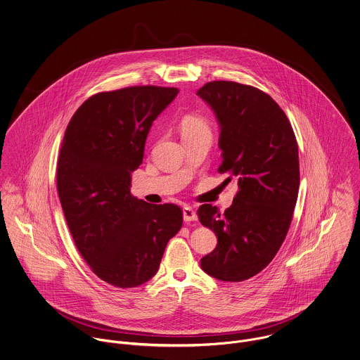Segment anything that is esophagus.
Listing matches in <instances>:
<instances>
[{
    "label": "esophagus",
    "mask_w": 360,
    "mask_h": 360,
    "mask_svg": "<svg viewBox=\"0 0 360 360\" xmlns=\"http://www.w3.org/2000/svg\"><path fill=\"white\" fill-rule=\"evenodd\" d=\"M198 219V215H196V211L192 208V207H184V221L185 222H193Z\"/></svg>",
    "instance_id": "34e87169"
}]
</instances>
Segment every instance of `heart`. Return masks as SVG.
I'll return each instance as SVG.
<instances>
[{
  "instance_id": "b5f03b06",
  "label": "heart",
  "mask_w": 360,
  "mask_h": 360,
  "mask_svg": "<svg viewBox=\"0 0 360 360\" xmlns=\"http://www.w3.org/2000/svg\"><path fill=\"white\" fill-rule=\"evenodd\" d=\"M181 132H182V138L200 135V134L211 135V127L208 121L200 116H186L181 121Z\"/></svg>"
}]
</instances>
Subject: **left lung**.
<instances>
[{"label":"left lung","instance_id":"left-lung-1","mask_svg":"<svg viewBox=\"0 0 360 360\" xmlns=\"http://www.w3.org/2000/svg\"><path fill=\"white\" fill-rule=\"evenodd\" d=\"M198 95L221 125L218 172L239 186L225 212L211 204L198 210L218 238L201 268L215 279L243 281L265 269L285 239L300 188L298 145L285 113L255 86L211 81Z\"/></svg>","mask_w":360,"mask_h":360}]
</instances>
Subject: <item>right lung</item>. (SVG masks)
<instances>
[{"mask_svg": "<svg viewBox=\"0 0 360 360\" xmlns=\"http://www.w3.org/2000/svg\"><path fill=\"white\" fill-rule=\"evenodd\" d=\"M178 92L142 85L95 94L63 136L56 186L69 231L91 271L119 288L156 275L184 222L176 204H149L129 192L152 122Z\"/></svg>", "mask_w": 360, "mask_h": 360, "instance_id": "right-lung-1", "label": "right lung"}]
</instances>
